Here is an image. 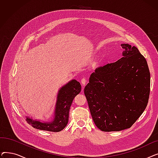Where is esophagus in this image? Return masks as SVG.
Listing matches in <instances>:
<instances>
[{"mask_svg":"<svg viewBox=\"0 0 158 158\" xmlns=\"http://www.w3.org/2000/svg\"><path fill=\"white\" fill-rule=\"evenodd\" d=\"M86 82H87V81H86V79H85V78H82V79H81V85H82V86H85V85H86Z\"/></svg>","mask_w":158,"mask_h":158,"instance_id":"1","label":"esophagus"}]
</instances>
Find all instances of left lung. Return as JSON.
I'll return each instance as SVG.
<instances>
[{
	"label": "left lung",
	"mask_w": 158,
	"mask_h": 158,
	"mask_svg": "<svg viewBox=\"0 0 158 158\" xmlns=\"http://www.w3.org/2000/svg\"><path fill=\"white\" fill-rule=\"evenodd\" d=\"M122 57L97 69L85 88L89 111L102 131H120L132 126L145 110L151 75L138 49L121 44Z\"/></svg>",
	"instance_id": "obj_1"
}]
</instances>
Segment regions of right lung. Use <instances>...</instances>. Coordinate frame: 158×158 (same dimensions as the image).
I'll list each match as a JSON object with an SVG mask.
<instances>
[{
  "label": "right lung",
  "instance_id": "right-lung-1",
  "mask_svg": "<svg viewBox=\"0 0 158 158\" xmlns=\"http://www.w3.org/2000/svg\"><path fill=\"white\" fill-rule=\"evenodd\" d=\"M81 91V85L76 79L70 81L58 91L53 118L48 121L32 119L26 116V121L37 129L59 132L69 122V110L74 97Z\"/></svg>",
  "mask_w": 158,
  "mask_h": 158
}]
</instances>
